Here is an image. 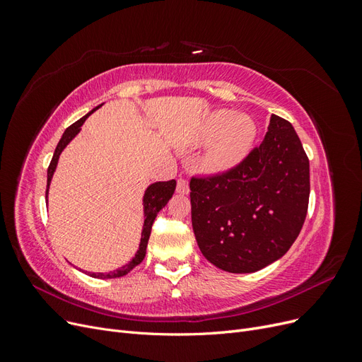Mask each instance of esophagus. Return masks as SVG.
I'll return each mask as SVG.
<instances>
[{
    "label": "esophagus",
    "instance_id": "1",
    "mask_svg": "<svg viewBox=\"0 0 362 362\" xmlns=\"http://www.w3.org/2000/svg\"><path fill=\"white\" fill-rule=\"evenodd\" d=\"M189 190H190L189 189V182L185 181V180H182V178H180L178 182H177V192L181 193V194H187Z\"/></svg>",
    "mask_w": 362,
    "mask_h": 362
}]
</instances>
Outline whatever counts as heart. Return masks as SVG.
Instances as JSON below:
<instances>
[{"label": "heart", "mask_w": 362, "mask_h": 362, "mask_svg": "<svg viewBox=\"0 0 362 362\" xmlns=\"http://www.w3.org/2000/svg\"><path fill=\"white\" fill-rule=\"evenodd\" d=\"M201 137L208 148L204 168L211 173H222L235 168L249 154L257 139V124L246 113L216 110L208 115Z\"/></svg>", "instance_id": "b5f03b06"}]
</instances>
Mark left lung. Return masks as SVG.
I'll use <instances>...</instances> for the list:
<instances>
[{"instance_id":"left-lung-1","label":"left lung","mask_w":362,"mask_h":362,"mask_svg":"<svg viewBox=\"0 0 362 362\" xmlns=\"http://www.w3.org/2000/svg\"><path fill=\"white\" fill-rule=\"evenodd\" d=\"M202 255L229 273L261 270L298 238L308 211L310 160L288 120L272 115L261 145L235 168L190 180Z\"/></svg>"}]
</instances>
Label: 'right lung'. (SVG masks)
I'll list each match as a JSON object with an SVG mask.
<instances>
[{"instance_id":"1","label":"right lung","mask_w":362,"mask_h":362,"mask_svg":"<svg viewBox=\"0 0 362 362\" xmlns=\"http://www.w3.org/2000/svg\"><path fill=\"white\" fill-rule=\"evenodd\" d=\"M101 107V105H98ZM96 107V108H98ZM96 108H93L92 112L87 113L86 116H83L80 120H76L75 124H72L69 128H66V131H64L59 145L56 148V151H54V156H52V160L49 163V168H48V180H47V198H48V189H49V184H51V180H52V175L54 172H56V168H57V163H59V157L62 154V151L68 146L69 141L80 133L81 129V125L84 124V120L89 117ZM175 187H177V181L175 180H170V181H158V182H154L151 184L149 187L146 189L145 192V196H144V214H145V222H144V229H141V238H140V245H139V249L136 252L134 258L131 259L128 264L122 266L120 269H116L115 272H110V273H89V275L92 278H100V279H110V278H119V276H124L127 275L128 272L133 270L136 266H139L141 261H144L145 255H146V246H148V240H149V235H151V228H152V223H154L156 217L158 214V211L161 210V208L166 206V204L169 202V199L172 198V194L175 192Z\"/></svg>"}]
</instances>
